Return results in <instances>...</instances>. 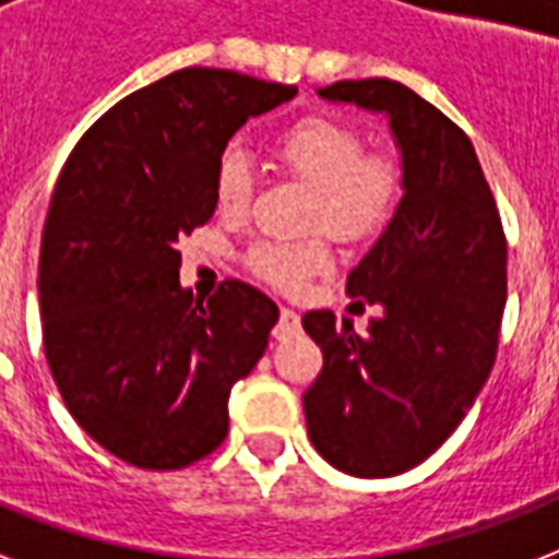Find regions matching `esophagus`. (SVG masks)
Here are the masks:
<instances>
[{"label": "esophagus", "mask_w": 559, "mask_h": 559, "mask_svg": "<svg viewBox=\"0 0 559 559\" xmlns=\"http://www.w3.org/2000/svg\"><path fill=\"white\" fill-rule=\"evenodd\" d=\"M272 336L278 342H289L296 340V336H301V316H298L296 310L284 307L278 316V324L272 328Z\"/></svg>", "instance_id": "34e87169"}]
</instances>
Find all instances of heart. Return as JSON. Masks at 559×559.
<instances>
[{
  "mask_svg": "<svg viewBox=\"0 0 559 559\" xmlns=\"http://www.w3.org/2000/svg\"><path fill=\"white\" fill-rule=\"evenodd\" d=\"M272 159L289 177L310 182V237H263L243 252L246 270L278 289H298L307 278L333 266V240L362 243L382 235L403 200V168L385 151L366 147L357 127L336 116H305L272 139ZM254 168L240 147H228L214 170L219 214L240 217L252 205Z\"/></svg>",
  "mask_w": 559,
  "mask_h": 559,
  "instance_id": "obj_1",
  "label": "heart"
}]
</instances>
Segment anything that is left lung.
Returning a JSON list of instances; mask_svg holds the SVG:
<instances>
[{"label": "left lung", "instance_id": "1", "mask_svg": "<svg viewBox=\"0 0 559 559\" xmlns=\"http://www.w3.org/2000/svg\"><path fill=\"white\" fill-rule=\"evenodd\" d=\"M385 112L403 153V200L348 275L377 305L366 333L331 310L301 319L324 366L305 391L307 435L324 461L389 478L426 461L490 377L508 298V240L473 142L452 118L389 78L319 90Z\"/></svg>", "mask_w": 559, "mask_h": 559}]
</instances>
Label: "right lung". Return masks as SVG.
Wrapping results in <instances>:
<instances>
[{
    "label": "right lung",
    "instance_id": "right-lung-1",
    "mask_svg": "<svg viewBox=\"0 0 559 559\" xmlns=\"http://www.w3.org/2000/svg\"><path fill=\"white\" fill-rule=\"evenodd\" d=\"M296 92L179 69L109 107L60 170L39 249L43 348L83 432L133 467L182 469L217 450L228 391L266 350L275 301L237 278L193 298L177 243L217 209L228 139Z\"/></svg>",
    "mask_w": 559,
    "mask_h": 559
}]
</instances>
